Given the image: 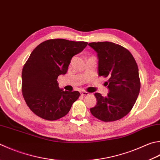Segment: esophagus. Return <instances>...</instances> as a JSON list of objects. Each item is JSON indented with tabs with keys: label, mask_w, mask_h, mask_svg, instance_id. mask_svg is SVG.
I'll return each mask as SVG.
<instances>
[{
	"label": "esophagus",
	"mask_w": 160,
	"mask_h": 160,
	"mask_svg": "<svg viewBox=\"0 0 160 160\" xmlns=\"http://www.w3.org/2000/svg\"><path fill=\"white\" fill-rule=\"evenodd\" d=\"M80 93H81V95H82V96H86V95H89V93L88 92H86V91H81Z\"/></svg>",
	"instance_id": "esophagus-1"
}]
</instances>
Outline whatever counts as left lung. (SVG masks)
<instances>
[{"label": "left lung", "instance_id": "8db88e82", "mask_svg": "<svg viewBox=\"0 0 160 160\" xmlns=\"http://www.w3.org/2000/svg\"><path fill=\"white\" fill-rule=\"evenodd\" d=\"M98 53V75L108 77L107 97L96 92L98 103L90 108L92 115L104 122L115 121L129 113L137 101L141 83L133 56L119 44L110 42L88 44Z\"/></svg>", "mask_w": 160, "mask_h": 160}]
</instances>
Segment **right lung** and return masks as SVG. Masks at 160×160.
<instances>
[{"instance_id":"add662e5","label":"right lung","mask_w":160,"mask_h":160,"mask_svg":"<svg viewBox=\"0 0 160 160\" xmlns=\"http://www.w3.org/2000/svg\"><path fill=\"white\" fill-rule=\"evenodd\" d=\"M87 44L54 39L43 42L32 51L22 70V90L26 104L38 116L47 120L61 118L79 98L78 91L60 88L57 79L66 74L72 57Z\"/></svg>"}]
</instances>
